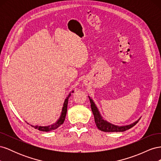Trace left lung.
I'll use <instances>...</instances> for the list:
<instances>
[{
  "instance_id": "1",
  "label": "left lung",
  "mask_w": 161,
  "mask_h": 161,
  "mask_svg": "<svg viewBox=\"0 0 161 161\" xmlns=\"http://www.w3.org/2000/svg\"><path fill=\"white\" fill-rule=\"evenodd\" d=\"M89 98L90 100L91 103V108L92 114H93L94 118H95V121L97 127L101 131H105V132H118V131H124L130 129L134 126L136 124L138 123V121L140 120V119L138 121H136L135 122L131 124L130 125H122V126H119V125H115L112 124L108 121H107L104 119H103L102 116L101 115L99 111L98 110V108H97L95 103L92 101L91 97L89 96Z\"/></svg>"
}]
</instances>
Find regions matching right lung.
Listing matches in <instances>:
<instances>
[{
    "label": "right lung",
    "instance_id": "1",
    "mask_svg": "<svg viewBox=\"0 0 161 161\" xmlns=\"http://www.w3.org/2000/svg\"><path fill=\"white\" fill-rule=\"evenodd\" d=\"M72 92H74V91H72ZM71 95V92H70L69 95H68V97H66V99L64 101V105H63V108L62 109V112H61V115L60 118L58 119V121H56V123L53 124L52 125H47V126H38V125H32V127H33L35 129H37L40 131H50L52 130H54L56 129H57L59 126H60L65 120V118L66 115V112H67V105H68V102H69V97Z\"/></svg>",
    "mask_w": 161,
    "mask_h": 161
}]
</instances>
